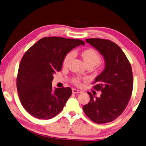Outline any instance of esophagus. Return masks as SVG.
<instances>
[{
	"label": "esophagus",
	"mask_w": 146,
	"mask_h": 146,
	"mask_svg": "<svg viewBox=\"0 0 146 146\" xmlns=\"http://www.w3.org/2000/svg\"><path fill=\"white\" fill-rule=\"evenodd\" d=\"M72 92H73V94H80V93H81V91H80V90H77V89L73 88Z\"/></svg>",
	"instance_id": "esophagus-1"
}]
</instances>
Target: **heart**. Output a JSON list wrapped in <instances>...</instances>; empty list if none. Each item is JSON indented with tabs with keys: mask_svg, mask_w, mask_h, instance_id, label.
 Instances as JSON below:
<instances>
[{
	"mask_svg": "<svg viewBox=\"0 0 146 146\" xmlns=\"http://www.w3.org/2000/svg\"><path fill=\"white\" fill-rule=\"evenodd\" d=\"M80 56L81 57L82 60L84 62V64L86 67L90 68H93L94 66H100L101 61V55L97 51L96 49L92 48H86L84 50H82L79 53ZM73 58V54L71 52H69L66 55L63 60V66L66 67L68 66V64L71 60ZM80 81V78L78 77H75L73 78V82L75 84H79Z\"/></svg>",
	"mask_w": 146,
	"mask_h": 146,
	"instance_id": "obj_1",
	"label": "heart"
}]
</instances>
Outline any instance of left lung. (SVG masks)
I'll return each mask as SVG.
<instances>
[{"mask_svg":"<svg viewBox=\"0 0 146 146\" xmlns=\"http://www.w3.org/2000/svg\"><path fill=\"white\" fill-rule=\"evenodd\" d=\"M86 41L103 56L105 67L94 82L96 84L94 89L101 91V96L88 92L90 102L82 109L95 123H108L123 113L130 100L133 86L131 66L121 48L112 41L99 38Z\"/></svg>","mask_w":146,"mask_h":146,"instance_id":"obj_1","label":"left lung"}]
</instances>
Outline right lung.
Wrapping results in <instances>:
<instances>
[{"label":"right lung","instance_id":"right-lung-1","mask_svg":"<svg viewBox=\"0 0 146 146\" xmlns=\"http://www.w3.org/2000/svg\"><path fill=\"white\" fill-rule=\"evenodd\" d=\"M80 40L60 37L41 38L29 48L21 60L17 89L21 103L34 117L48 119L59 114L72 94L69 87L52 90L53 74L62 69L66 55Z\"/></svg>","mask_w":146,"mask_h":146}]
</instances>
